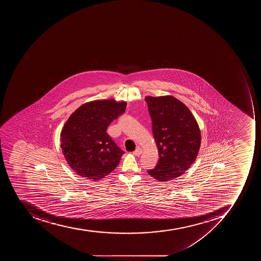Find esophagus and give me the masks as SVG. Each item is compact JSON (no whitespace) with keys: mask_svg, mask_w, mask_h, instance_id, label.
Here are the masks:
<instances>
[{"mask_svg":"<svg viewBox=\"0 0 261 261\" xmlns=\"http://www.w3.org/2000/svg\"><path fill=\"white\" fill-rule=\"evenodd\" d=\"M142 152H143L142 148H140V147H137V148H136V150L134 151L133 154L134 155H136V156H140V155H141Z\"/></svg>","mask_w":261,"mask_h":261,"instance_id":"esophagus-1","label":"esophagus"}]
</instances>
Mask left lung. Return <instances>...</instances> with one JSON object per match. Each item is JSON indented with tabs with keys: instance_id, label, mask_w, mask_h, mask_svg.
<instances>
[{
	"instance_id": "left-lung-1",
	"label": "left lung",
	"mask_w": 261,
	"mask_h": 261,
	"mask_svg": "<svg viewBox=\"0 0 261 261\" xmlns=\"http://www.w3.org/2000/svg\"><path fill=\"white\" fill-rule=\"evenodd\" d=\"M152 120L159 160L148 174L158 181L180 176L193 164L201 144L197 121L182 102L173 96L145 98Z\"/></svg>"
}]
</instances>
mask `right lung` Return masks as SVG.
<instances>
[{
    "instance_id": "add662e5",
    "label": "right lung",
    "mask_w": 261,
    "mask_h": 261,
    "mask_svg": "<svg viewBox=\"0 0 261 261\" xmlns=\"http://www.w3.org/2000/svg\"><path fill=\"white\" fill-rule=\"evenodd\" d=\"M126 102L91 101L70 116L60 134L62 152L71 168L90 180L105 178L125 152L108 135V126L125 113Z\"/></svg>"
}]
</instances>
